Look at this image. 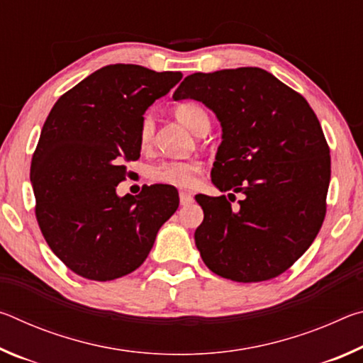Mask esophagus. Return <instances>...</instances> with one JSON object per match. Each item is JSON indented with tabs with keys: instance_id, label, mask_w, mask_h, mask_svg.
I'll return each instance as SVG.
<instances>
[{
	"instance_id": "1",
	"label": "esophagus",
	"mask_w": 363,
	"mask_h": 363,
	"mask_svg": "<svg viewBox=\"0 0 363 363\" xmlns=\"http://www.w3.org/2000/svg\"><path fill=\"white\" fill-rule=\"evenodd\" d=\"M179 200L181 205H190L194 201V195L190 192H186V190H182V192H179Z\"/></svg>"
}]
</instances>
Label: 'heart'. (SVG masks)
Instances as JSON below:
<instances>
[{"mask_svg":"<svg viewBox=\"0 0 363 363\" xmlns=\"http://www.w3.org/2000/svg\"><path fill=\"white\" fill-rule=\"evenodd\" d=\"M173 113L182 125H186L195 134H205L210 128V116L206 110L194 101H186L177 104L173 108ZM155 138V123L150 116L140 121L139 126V144L143 149H149ZM201 174V164L194 160H168L155 164L150 169V179L167 184V186L190 189L195 187Z\"/></svg>","mask_w":363,"mask_h":363,"instance_id":"heart-1","label":"heart"}]
</instances>
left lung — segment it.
Returning a JSON list of instances; mask_svg holds the SVG:
<instances>
[{
    "label": "left lung",
    "mask_w": 363,
    "mask_h": 363,
    "mask_svg": "<svg viewBox=\"0 0 363 363\" xmlns=\"http://www.w3.org/2000/svg\"><path fill=\"white\" fill-rule=\"evenodd\" d=\"M173 97L216 113L223 143L211 181L231 201L244 194L240 207L225 195L195 196L205 214L195 230L201 259L233 281L279 277L315 240L327 213L330 147L314 110L257 67L194 73Z\"/></svg>",
    "instance_id": "left-lung-1"
}]
</instances>
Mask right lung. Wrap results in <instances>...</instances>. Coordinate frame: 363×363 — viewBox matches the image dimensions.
Here are the masks:
<instances>
[{"mask_svg":"<svg viewBox=\"0 0 363 363\" xmlns=\"http://www.w3.org/2000/svg\"><path fill=\"white\" fill-rule=\"evenodd\" d=\"M181 72L113 64L59 97L33 152L35 216L49 248L72 272L96 281L131 274L179 206L171 186L116 195L125 162L140 157L144 112L181 82Z\"/></svg>","mask_w":363,"mask_h":363,"instance_id":"obj_1","label":"right lung"}]
</instances>
